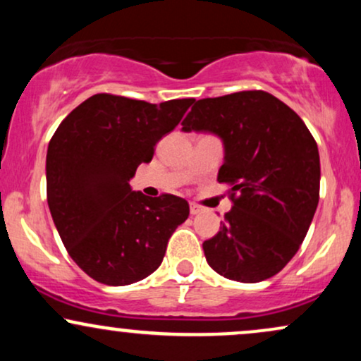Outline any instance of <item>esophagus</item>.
Returning <instances> with one entry per match:
<instances>
[{
    "mask_svg": "<svg viewBox=\"0 0 361 361\" xmlns=\"http://www.w3.org/2000/svg\"><path fill=\"white\" fill-rule=\"evenodd\" d=\"M202 212V207L200 205H197V204H190V214L192 215H197V214H200Z\"/></svg>",
    "mask_w": 361,
    "mask_h": 361,
    "instance_id": "obj_1",
    "label": "esophagus"
}]
</instances>
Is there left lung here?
<instances>
[{
	"label": "left lung",
	"instance_id": "left-lung-1",
	"mask_svg": "<svg viewBox=\"0 0 361 361\" xmlns=\"http://www.w3.org/2000/svg\"><path fill=\"white\" fill-rule=\"evenodd\" d=\"M224 142L219 183L233 209L204 243L219 275L256 283L276 275L299 251L319 204L317 144L302 118L267 91L204 98L181 122Z\"/></svg>",
	"mask_w": 361,
	"mask_h": 361
}]
</instances>
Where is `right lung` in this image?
<instances>
[{
    "label": "right lung",
    "instance_id": "obj_1",
    "mask_svg": "<svg viewBox=\"0 0 361 361\" xmlns=\"http://www.w3.org/2000/svg\"><path fill=\"white\" fill-rule=\"evenodd\" d=\"M195 100L159 105L98 93L57 127L47 149V204L74 263L105 285H130L157 270L171 234L188 219L175 195L146 197L128 180L149 163Z\"/></svg>",
    "mask_w": 361,
    "mask_h": 361
}]
</instances>
